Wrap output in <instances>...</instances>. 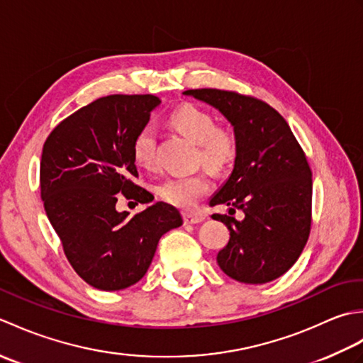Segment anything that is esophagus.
I'll list each match as a JSON object with an SVG mask.
<instances>
[{
    "mask_svg": "<svg viewBox=\"0 0 363 363\" xmlns=\"http://www.w3.org/2000/svg\"><path fill=\"white\" fill-rule=\"evenodd\" d=\"M182 218L186 225H196V223H201L204 220L201 213H195V212H184Z\"/></svg>",
    "mask_w": 363,
    "mask_h": 363,
    "instance_id": "1",
    "label": "esophagus"
}]
</instances>
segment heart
Masks as SVG:
<instances>
[{
  "label": "heart",
  "instance_id": "b5f03b06",
  "mask_svg": "<svg viewBox=\"0 0 363 363\" xmlns=\"http://www.w3.org/2000/svg\"><path fill=\"white\" fill-rule=\"evenodd\" d=\"M169 126L198 145L196 159L212 172H225L238 156V135L234 128L217 125L209 111L195 104H182L172 112ZM133 157L137 165L152 167L156 159V134L151 126L142 128L133 140ZM211 190V179L204 173L168 177L157 186V194L165 203L190 209Z\"/></svg>",
  "mask_w": 363,
  "mask_h": 363
}]
</instances>
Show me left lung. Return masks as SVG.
<instances>
[{"mask_svg":"<svg viewBox=\"0 0 363 363\" xmlns=\"http://www.w3.org/2000/svg\"><path fill=\"white\" fill-rule=\"evenodd\" d=\"M212 104L233 123L240 148L234 172L211 199L242 221L213 215L230 230L217 262L233 279L265 284L282 276L303 252L312 225V169L282 115L262 99L235 90L184 91Z\"/></svg>","mask_w":363,"mask_h":363,"instance_id":"left-lung-1","label":"left lung"}]
</instances>
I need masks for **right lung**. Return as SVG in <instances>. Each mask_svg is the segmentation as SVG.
<instances>
[{
  "mask_svg": "<svg viewBox=\"0 0 363 363\" xmlns=\"http://www.w3.org/2000/svg\"><path fill=\"white\" fill-rule=\"evenodd\" d=\"M160 104L156 95H109L68 115L46 137L40 195L73 269L89 285L112 291L145 276L160 237L182 225L173 206L154 203L130 215L121 196L150 203L137 186L135 134Z\"/></svg>",
  "mask_w": 363,
  "mask_h": 363,
  "instance_id": "right-lung-1",
  "label": "right lung"
}]
</instances>
